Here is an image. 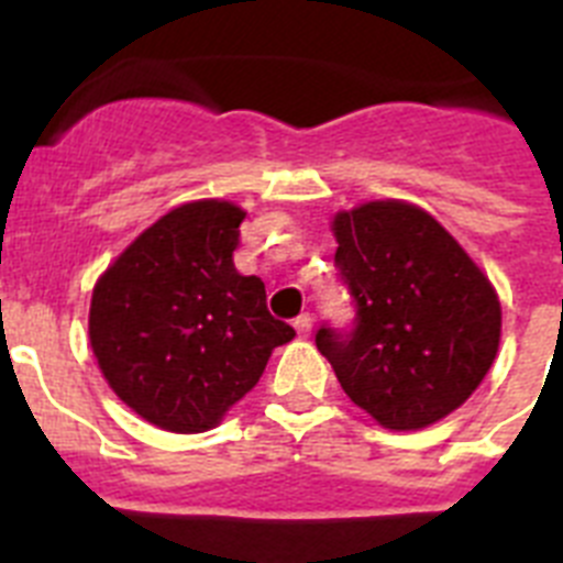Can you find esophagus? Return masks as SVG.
I'll return each instance as SVG.
<instances>
[{"label": "esophagus", "instance_id": "esophagus-1", "mask_svg": "<svg viewBox=\"0 0 563 563\" xmlns=\"http://www.w3.org/2000/svg\"><path fill=\"white\" fill-rule=\"evenodd\" d=\"M292 327H296L298 335H310V330H312V316H310V312H301V316H298L296 321H292Z\"/></svg>", "mask_w": 563, "mask_h": 563}]
</instances>
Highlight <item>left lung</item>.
<instances>
[{
  "instance_id": "obj_1",
  "label": "left lung",
  "mask_w": 563,
  "mask_h": 563,
  "mask_svg": "<svg viewBox=\"0 0 563 563\" xmlns=\"http://www.w3.org/2000/svg\"><path fill=\"white\" fill-rule=\"evenodd\" d=\"M335 267L355 318L318 327L341 389L380 426L411 431L471 397L499 350L494 287L440 222L409 202L338 213Z\"/></svg>"
}]
</instances>
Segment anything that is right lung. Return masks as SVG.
Instances as JSON below:
<instances>
[{"instance_id": "add662e5", "label": "right lung", "mask_w": 563, "mask_h": 563, "mask_svg": "<svg viewBox=\"0 0 563 563\" xmlns=\"http://www.w3.org/2000/svg\"><path fill=\"white\" fill-rule=\"evenodd\" d=\"M245 211L174 208L98 278L89 341L114 395L177 434L213 429L296 335L267 310L265 282L233 267Z\"/></svg>"}]
</instances>
